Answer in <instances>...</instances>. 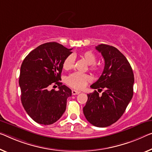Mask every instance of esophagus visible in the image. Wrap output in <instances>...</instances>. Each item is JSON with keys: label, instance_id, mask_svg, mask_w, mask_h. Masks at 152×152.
Here are the masks:
<instances>
[{"label": "esophagus", "instance_id": "1", "mask_svg": "<svg viewBox=\"0 0 152 152\" xmlns=\"http://www.w3.org/2000/svg\"><path fill=\"white\" fill-rule=\"evenodd\" d=\"M80 93L81 92H79V91H77V90H72V94L73 95H77V94H80Z\"/></svg>", "mask_w": 152, "mask_h": 152}]
</instances>
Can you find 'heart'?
<instances>
[{
    "label": "heart",
    "mask_w": 152,
    "mask_h": 152,
    "mask_svg": "<svg viewBox=\"0 0 152 152\" xmlns=\"http://www.w3.org/2000/svg\"><path fill=\"white\" fill-rule=\"evenodd\" d=\"M81 56L85 60V61L90 65V70L94 72H98L100 70V67L95 64L96 61V57L94 53L90 51H87L82 53ZM75 56L73 54H70L65 58L63 62V68L64 69L70 70L73 68L75 64ZM91 80L90 77L87 74L79 73L76 72L70 75L66 79V83L71 88L75 89H83L87 85L88 82Z\"/></svg>",
    "instance_id": "1"
}]
</instances>
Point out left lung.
<instances>
[{
  "label": "left lung",
  "instance_id": "left-lung-1",
  "mask_svg": "<svg viewBox=\"0 0 152 152\" xmlns=\"http://www.w3.org/2000/svg\"><path fill=\"white\" fill-rule=\"evenodd\" d=\"M104 60L103 72L90 86L104 90L101 96L94 92L88 94L83 111L86 120L97 127H107L123 115L133 96L134 74L124 56L115 47L100 44L96 47Z\"/></svg>",
  "mask_w": 152,
  "mask_h": 152
}]
</instances>
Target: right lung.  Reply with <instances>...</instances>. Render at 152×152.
Masks as SVG:
<instances>
[{
  "mask_svg": "<svg viewBox=\"0 0 152 152\" xmlns=\"http://www.w3.org/2000/svg\"><path fill=\"white\" fill-rule=\"evenodd\" d=\"M71 50L56 42L42 44L30 52L21 65V100L34 122L52 124L66 110L67 98L71 96L72 92L60 81L63 62L72 53ZM53 84H57L59 91L48 90Z\"/></svg>",
  "mask_w": 152,
  "mask_h": 152,
  "instance_id": "obj_1",
  "label": "right lung"
}]
</instances>
